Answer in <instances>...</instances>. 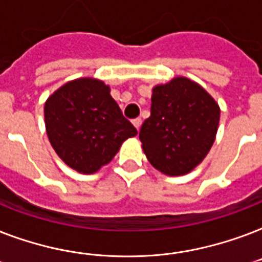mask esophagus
Listing matches in <instances>:
<instances>
[{"mask_svg":"<svg viewBox=\"0 0 262 262\" xmlns=\"http://www.w3.org/2000/svg\"><path fill=\"white\" fill-rule=\"evenodd\" d=\"M141 123H143L141 118L133 119V125H135V127H136V129H137V130H140V127H141Z\"/></svg>","mask_w":262,"mask_h":262,"instance_id":"1","label":"esophagus"}]
</instances>
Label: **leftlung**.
I'll return each mask as SVG.
<instances>
[{
    "label": "left lung",
    "mask_w": 262,
    "mask_h": 262,
    "mask_svg": "<svg viewBox=\"0 0 262 262\" xmlns=\"http://www.w3.org/2000/svg\"><path fill=\"white\" fill-rule=\"evenodd\" d=\"M151 117L140 129L148 162L168 177L199 166L215 143L220 107L199 83L174 77L152 88Z\"/></svg>",
    "instance_id": "8db88e82"
}]
</instances>
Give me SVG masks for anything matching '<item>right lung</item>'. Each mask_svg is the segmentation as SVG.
Here are the masks:
<instances>
[{"label":"right lung","instance_id":"right-lung-1","mask_svg":"<svg viewBox=\"0 0 262 262\" xmlns=\"http://www.w3.org/2000/svg\"><path fill=\"white\" fill-rule=\"evenodd\" d=\"M45 123L57 155L80 174L99 171L125 140L137 135L110 87L92 77L68 81L53 92L45 103Z\"/></svg>","mask_w":262,"mask_h":262}]
</instances>
